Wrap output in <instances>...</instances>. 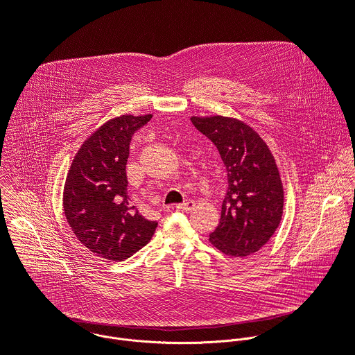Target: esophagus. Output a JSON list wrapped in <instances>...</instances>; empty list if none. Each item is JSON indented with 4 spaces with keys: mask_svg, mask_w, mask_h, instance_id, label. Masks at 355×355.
<instances>
[{
    "mask_svg": "<svg viewBox=\"0 0 355 355\" xmlns=\"http://www.w3.org/2000/svg\"><path fill=\"white\" fill-rule=\"evenodd\" d=\"M195 202L193 200H187L185 203H182V205H177V206H174L175 209H178V210H182V211H191V210H193L195 209Z\"/></svg>",
    "mask_w": 355,
    "mask_h": 355,
    "instance_id": "esophagus-1",
    "label": "esophagus"
}]
</instances>
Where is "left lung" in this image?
Here are the masks:
<instances>
[{"label":"left lung","instance_id":"1","mask_svg":"<svg viewBox=\"0 0 355 355\" xmlns=\"http://www.w3.org/2000/svg\"><path fill=\"white\" fill-rule=\"evenodd\" d=\"M218 149L228 189L210 243L231 257L259 252L274 235L284 213V187L275 159L246 123L224 116L191 117Z\"/></svg>","mask_w":355,"mask_h":355}]
</instances>
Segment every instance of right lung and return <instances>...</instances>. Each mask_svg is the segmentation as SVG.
Instances as JSON below:
<instances>
[{"instance_id": "add662e5", "label": "right lung", "mask_w": 355, "mask_h": 355, "mask_svg": "<svg viewBox=\"0 0 355 355\" xmlns=\"http://www.w3.org/2000/svg\"><path fill=\"white\" fill-rule=\"evenodd\" d=\"M150 119L152 114H123L106 121L81 145L66 177V220L76 238L105 260L131 257L157 227L130 206L127 196L130 142Z\"/></svg>"}]
</instances>
